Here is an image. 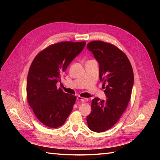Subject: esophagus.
<instances>
[{
    "label": "esophagus",
    "instance_id": "34e87169",
    "mask_svg": "<svg viewBox=\"0 0 160 160\" xmlns=\"http://www.w3.org/2000/svg\"><path fill=\"white\" fill-rule=\"evenodd\" d=\"M77 99H78V100H79V101L83 102H88V100H89L88 98H85V97H80V96H78L77 97Z\"/></svg>",
    "mask_w": 160,
    "mask_h": 160
}]
</instances>
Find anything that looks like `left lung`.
Here are the masks:
<instances>
[{
	"label": "left lung",
	"mask_w": 160,
	"mask_h": 160,
	"mask_svg": "<svg viewBox=\"0 0 160 160\" xmlns=\"http://www.w3.org/2000/svg\"><path fill=\"white\" fill-rule=\"evenodd\" d=\"M99 65V80L105 85L107 98L92 100V112L87 116L91 131L104 132L116 123L131 99L134 76L128 57L114 45L92 41L87 45Z\"/></svg>",
	"instance_id": "8db88e82"
}]
</instances>
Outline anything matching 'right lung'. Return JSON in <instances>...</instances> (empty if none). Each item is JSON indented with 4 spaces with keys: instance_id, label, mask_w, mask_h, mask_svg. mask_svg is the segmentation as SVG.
Here are the masks:
<instances>
[{
    "instance_id": "add662e5",
    "label": "right lung",
    "mask_w": 160,
    "mask_h": 160,
    "mask_svg": "<svg viewBox=\"0 0 160 160\" xmlns=\"http://www.w3.org/2000/svg\"><path fill=\"white\" fill-rule=\"evenodd\" d=\"M85 42H62L36 56L27 80V97L35 116L46 126L58 128L72 112L76 97L57 88L61 75L85 47Z\"/></svg>"
}]
</instances>
